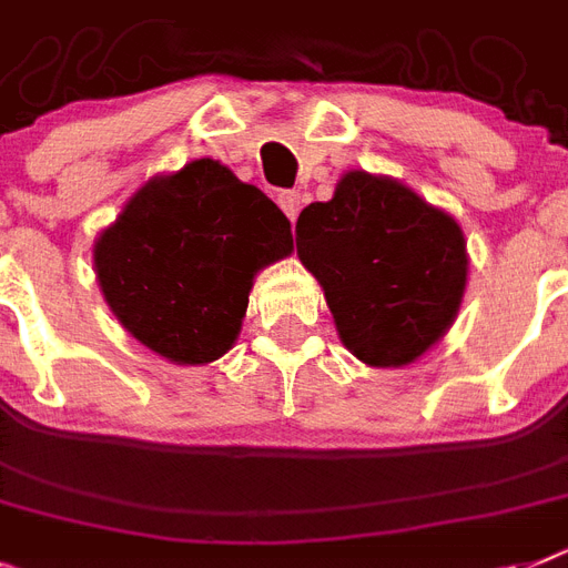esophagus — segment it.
<instances>
[{
	"mask_svg": "<svg viewBox=\"0 0 568 568\" xmlns=\"http://www.w3.org/2000/svg\"><path fill=\"white\" fill-rule=\"evenodd\" d=\"M278 205L284 209V214L290 217V223H295L298 211H302V196H298V191H281Z\"/></svg>",
	"mask_w": 568,
	"mask_h": 568,
	"instance_id": "obj_1",
	"label": "esophagus"
}]
</instances>
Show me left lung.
Returning <instances> with one entry per match:
<instances>
[{
    "label": "left lung",
    "instance_id": "left-lung-1",
    "mask_svg": "<svg viewBox=\"0 0 568 568\" xmlns=\"http://www.w3.org/2000/svg\"><path fill=\"white\" fill-rule=\"evenodd\" d=\"M295 250L325 290L345 348L365 365H406L447 334L467 284L458 223L415 191L365 171L295 223Z\"/></svg>",
    "mask_w": 568,
    "mask_h": 568
}]
</instances>
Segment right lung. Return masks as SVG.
I'll return each instance as SVG.
<instances>
[{
    "label": "right lung",
    "instance_id": "add662e5",
    "mask_svg": "<svg viewBox=\"0 0 568 568\" xmlns=\"http://www.w3.org/2000/svg\"><path fill=\"white\" fill-rule=\"evenodd\" d=\"M293 252L284 211L214 159L150 180L95 243L110 311L171 363L223 357L257 270Z\"/></svg>",
    "mask_w": 568,
    "mask_h": 568
}]
</instances>
